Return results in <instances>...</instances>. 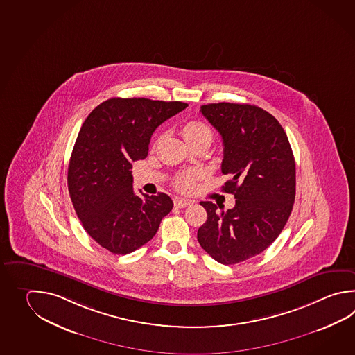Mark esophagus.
Returning a JSON list of instances; mask_svg holds the SVG:
<instances>
[{
  "mask_svg": "<svg viewBox=\"0 0 355 355\" xmlns=\"http://www.w3.org/2000/svg\"><path fill=\"white\" fill-rule=\"evenodd\" d=\"M193 201L191 200H184V198H175L174 200V206L178 207V209H183V207H187L189 205H192Z\"/></svg>",
  "mask_w": 355,
  "mask_h": 355,
  "instance_id": "34e87169",
  "label": "esophagus"
}]
</instances>
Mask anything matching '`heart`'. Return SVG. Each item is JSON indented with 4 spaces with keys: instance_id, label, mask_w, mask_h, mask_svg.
Masks as SVG:
<instances>
[{
    "instance_id": "b5f03b06",
    "label": "heart",
    "mask_w": 355,
    "mask_h": 355,
    "mask_svg": "<svg viewBox=\"0 0 355 355\" xmlns=\"http://www.w3.org/2000/svg\"><path fill=\"white\" fill-rule=\"evenodd\" d=\"M182 135L189 144H193V143L202 141V140L211 141L212 131L207 123L198 121V120H191V121L183 123ZM193 182H195V174L186 172V173L178 174L175 177L174 186L182 191H187L193 186Z\"/></svg>"
}]
</instances>
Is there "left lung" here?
<instances>
[{
	"label": "left lung",
	"mask_w": 355,
	"mask_h": 355,
	"mask_svg": "<svg viewBox=\"0 0 355 355\" xmlns=\"http://www.w3.org/2000/svg\"><path fill=\"white\" fill-rule=\"evenodd\" d=\"M201 112L223 138L221 172L230 178L223 189L236 200L227 211L202 201L207 220L197 239L215 261L232 266L261 254L282 232L295 202L296 164L281 123L261 107L218 102Z\"/></svg>",
	"instance_id": "left-lung-1"
}]
</instances>
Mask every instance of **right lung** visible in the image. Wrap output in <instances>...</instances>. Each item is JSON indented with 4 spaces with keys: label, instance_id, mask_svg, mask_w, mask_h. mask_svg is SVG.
Returning <instances> with one entry per match:
<instances>
[{
    "label": "right lung",
    "instance_id": "1",
    "mask_svg": "<svg viewBox=\"0 0 355 355\" xmlns=\"http://www.w3.org/2000/svg\"><path fill=\"white\" fill-rule=\"evenodd\" d=\"M189 105L110 98L87 116L68 166V191L85 230L102 248L129 254L146 244L173 209L166 193L135 195L132 162L145 159L153 132Z\"/></svg>",
    "mask_w": 355,
    "mask_h": 355
}]
</instances>
